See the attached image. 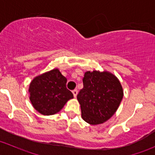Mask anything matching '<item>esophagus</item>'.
<instances>
[{
	"label": "esophagus",
	"instance_id": "obj_1",
	"mask_svg": "<svg viewBox=\"0 0 155 155\" xmlns=\"http://www.w3.org/2000/svg\"><path fill=\"white\" fill-rule=\"evenodd\" d=\"M72 92H73L74 97H76V96H77V94H78V91L76 90V89H75V90H73Z\"/></svg>",
	"mask_w": 155,
	"mask_h": 155
}]
</instances>
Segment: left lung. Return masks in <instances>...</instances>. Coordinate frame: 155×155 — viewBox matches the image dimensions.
I'll list each match as a JSON object with an SVG mask.
<instances>
[{"label":"left lung","mask_w":155,"mask_h":155,"mask_svg":"<svg viewBox=\"0 0 155 155\" xmlns=\"http://www.w3.org/2000/svg\"><path fill=\"white\" fill-rule=\"evenodd\" d=\"M83 88L77 95L82 118L92 125L103 124L118 109L124 91L120 81L110 72L99 70L85 73Z\"/></svg>","instance_id":"8db88e82"}]
</instances>
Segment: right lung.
Wrapping results in <instances>:
<instances>
[{"label": "right lung", "mask_w": 155, "mask_h": 155, "mask_svg": "<svg viewBox=\"0 0 155 155\" xmlns=\"http://www.w3.org/2000/svg\"><path fill=\"white\" fill-rule=\"evenodd\" d=\"M67 79L58 68L36 76L30 83V101L34 109L44 115L61 110L73 94L66 87Z\"/></svg>", "instance_id": "1"}]
</instances>
